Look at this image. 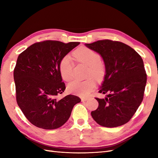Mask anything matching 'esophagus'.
I'll return each instance as SVG.
<instances>
[{
  "label": "esophagus",
  "instance_id": "esophagus-1",
  "mask_svg": "<svg viewBox=\"0 0 158 158\" xmlns=\"http://www.w3.org/2000/svg\"><path fill=\"white\" fill-rule=\"evenodd\" d=\"M88 100H89V98H81V101H82V102L87 101Z\"/></svg>",
  "mask_w": 158,
  "mask_h": 158
}]
</instances>
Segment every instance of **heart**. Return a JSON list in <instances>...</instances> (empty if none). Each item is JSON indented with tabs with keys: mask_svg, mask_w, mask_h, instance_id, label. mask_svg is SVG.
<instances>
[{
	"mask_svg": "<svg viewBox=\"0 0 158 158\" xmlns=\"http://www.w3.org/2000/svg\"><path fill=\"white\" fill-rule=\"evenodd\" d=\"M77 61L88 66L86 76L89 77L84 81L74 80L68 84V90L71 93L80 96H86L95 86V79H100L105 74V65L100 61V56L95 51L81 47L73 52ZM73 63L70 57L65 56L61 58L59 63V72L62 78L68 81L73 77Z\"/></svg>",
	"mask_w": 158,
	"mask_h": 158,
	"instance_id": "1",
	"label": "heart"
}]
</instances>
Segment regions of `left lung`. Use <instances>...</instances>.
Returning a JSON list of instances; mask_svg holds the SVG:
<instances>
[{
    "label": "left lung",
    "mask_w": 158,
    "mask_h": 158,
    "mask_svg": "<svg viewBox=\"0 0 158 158\" xmlns=\"http://www.w3.org/2000/svg\"><path fill=\"white\" fill-rule=\"evenodd\" d=\"M85 45L101 56L105 66L99 93L108 94L105 98H95L99 106L91 112L93 118L106 127L127 123L143 98L147 76L142 58L121 42L104 40Z\"/></svg>",
    "instance_id": "obj_1"
}]
</instances>
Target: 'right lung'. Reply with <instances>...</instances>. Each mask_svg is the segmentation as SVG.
<instances>
[{"mask_svg":"<svg viewBox=\"0 0 158 158\" xmlns=\"http://www.w3.org/2000/svg\"><path fill=\"white\" fill-rule=\"evenodd\" d=\"M79 44L53 40L37 42L18 56L14 69L17 102L35 126L57 129L65 123L74 106L81 102L73 95L56 98L65 89L59 72L60 61Z\"/></svg>","mask_w":158,"mask_h":158,"instance_id":"add662e5","label":"right lung"}]
</instances>
